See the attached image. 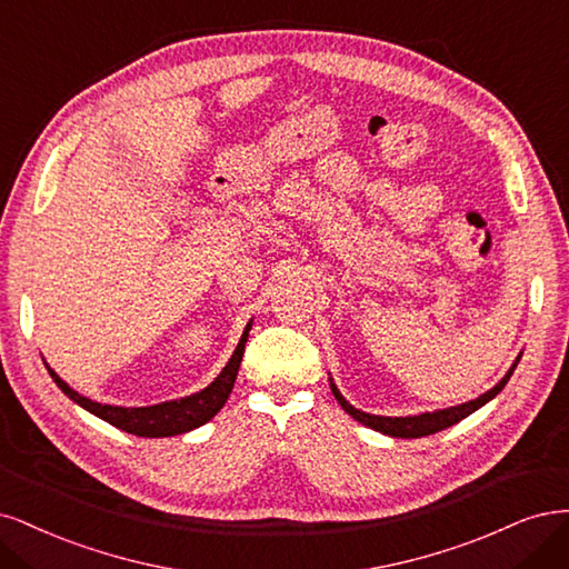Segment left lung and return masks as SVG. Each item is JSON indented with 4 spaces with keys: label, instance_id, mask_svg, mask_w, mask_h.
<instances>
[{
    "label": "left lung",
    "instance_id": "8db88e82",
    "mask_svg": "<svg viewBox=\"0 0 569 569\" xmlns=\"http://www.w3.org/2000/svg\"><path fill=\"white\" fill-rule=\"evenodd\" d=\"M520 357H522V355H518V359L512 361L508 373H506L497 385H493L491 390H487L485 395L475 397V399H470V401H463V405H456V407H449V409H437V411H426V413H418V416H376V413H366V411L352 407L350 401H347V399L342 397V392L338 390V385L333 382L331 376H328V382H331V392L336 395L338 405H340L347 413H350L355 420H359L361 426L371 428V430H376V432H382V435H390V437L413 439V437H426V435H435V432L445 430V428H451V426L458 423V420H463L466 416H470V413H475L478 409H482V407L487 405V401H491L493 397H497V395L506 388V382L510 380L512 371H516V366H518Z\"/></svg>",
    "mask_w": 569,
    "mask_h": 569
}]
</instances>
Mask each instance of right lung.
<instances>
[{
	"mask_svg": "<svg viewBox=\"0 0 569 569\" xmlns=\"http://www.w3.org/2000/svg\"><path fill=\"white\" fill-rule=\"evenodd\" d=\"M250 326H252V321H248L246 331H243L241 340H238L236 350H233L231 359L227 361L222 373H219L208 385V388H203L200 392H193L189 397L160 401V405H151V407L99 405V401H91L89 397L80 395L78 390H72L70 385L57 371H53L47 361H44V366H47L51 380L59 385L61 392L68 399L76 401V405H80L84 411L106 420V423H111V426L130 432V435H137V437H174V435L206 426L208 420L214 418L217 411L227 405V399L233 390L236 376H238V366H241V359L246 352Z\"/></svg>",
	"mask_w": 569,
	"mask_h": 569,
	"instance_id": "right-lung-1",
	"label": "right lung"
}]
</instances>
